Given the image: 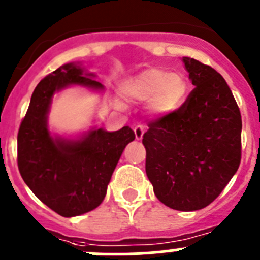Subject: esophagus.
Listing matches in <instances>:
<instances>
[{"label": "esophagus", "mask_w": 260, "mask_h": 260, "mask_svg": "<svg viewBox=\"0 0 260 260\" xmlns=\"http://www.w3.org/2000/svg\"><path fill=\"white\" fill-rule=\"evenodd\" d=\"M144 133H145V128L142 125H136L135 127V136H136V140H142L144 137Z\"/></svg>", "instance_id": "esophagus-1"}]
</instances>
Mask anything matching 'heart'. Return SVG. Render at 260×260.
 Masks as SVG:
<instances>
[{"instance_id": "heart-1", "label": "heart", "mask_w": 260, "mask_h": 260, "mask_svg": "<svg viewBox=\"0 0 260 260\" xmlns=\"http://www.w3.org/2000/svg\"><path fill=\"white\" fill-rule=\"evenodd\" d=\"M122 93L135 103H150L156 115H168L178 110L186 101L188 81L178 72L151 68L128 78L122 84ZM122 108V104H118Z\"/></svg>"}]
</instances>
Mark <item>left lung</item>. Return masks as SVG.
Here are the masks:
<instances>
[{"label": "left lung", "mask_w": 260, "mask_h": 260, "mask_svg": "<svg viewBox=\"0 0 260 260\" xmlns=\"http://www.w3.org/2000/svg\"><path fill=\"white\" fill-rule=\"evenodd\" d=\"M182 61L195 88L178 110L150 123L142 144L156 198L193 212L215 200L239 169L242 122L222 75L191 57Z\"/></svg>", "instance_id": "left-lung-1"}]
</instances>
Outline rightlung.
Segmentation results:
<instances>
[{
    "label": "right lung",
    "instance_id": "obj_1",
    "mask_svg": "<svg viewBox=\"0 0 260 260\" xmlns=\"http://www.w3.org/2000/svg\"><path fill=\"white\" fill-rule=\"evenodd\" d=\"M81 62L64 64L46 75L31 94L18 133V166L31 192L62 217L96 209L105 199L111 174L135 132L92 127L77 137H64L48 127L53 94L79 86L92 92L105 87Z\"/></svg>",
    "mask_w": 260,
    "mask_h": 260
}]
</instances>
